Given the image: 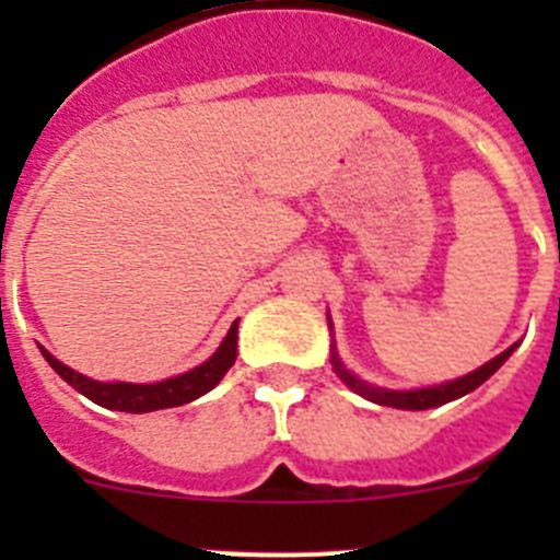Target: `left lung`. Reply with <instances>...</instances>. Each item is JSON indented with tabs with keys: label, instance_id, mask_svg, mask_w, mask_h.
Returning <instances> with one entry per match:
<instances>
[{
	"label": "left lung",
	"instance_id": "1",
	"mask_svg": "<svg viewBox=\"0 0 560 560\" xmlns=\"http://www.w3.org/2000/svg\"><path fill=\"white\" fill-rule=\"evenodd\" d=\"M328 325H330V314H328ZM516 348H518V341L516 345H511L508 350H502L497 359L485 361L482 368H477L474 373L463 375V378H454V381H446V384H434V387H420V389H387V387H375V384L361 381L359 375L350 373V370L345 368V361L339 359V350H336V345H330V364H334L336 375H339V378L345 381V384H348L355 395H361V398L373 400V404H381V407L412 409V412H418V409L443 407V404H448V400H457V398H463V395L474 393L479 384H485V381L491 378V375L502 368L504 361L511 359V353Z\"/></svg>",
	"mask_w": 560,
	"mask_h": 560
}]
</instances>
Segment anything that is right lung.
<instances>
[{"instance_id":"1","label":"right lung","mask_w":560,"mask_h":560,"mask_svg":"<svg viewBox=\"0 0 560 560\" xmlns=\"http://www.w3.org/2000/svg\"><path fill=\"white\" fill-rule=\"evenodd\" d=\"M42 355L47 359V364L67 381L69 387H75L78 393L86 395L89 400H95L97 407L114 409V412H156V409H171L182 407V404H190V400L201 398L205 393H210L215 384L226 375V370L235 364L237 355V319L232 323V328L226 330L224 341L219 345V350L199 364V368L187 370L182 375H173L165 381H153V384H131V381H95L89 375L78 373V370L67 368L63 361H58L49 350L42 348Z\"/></svg>"}]
</instances>
